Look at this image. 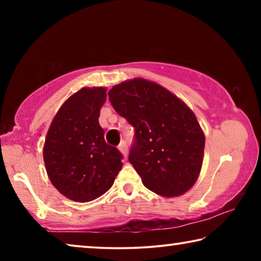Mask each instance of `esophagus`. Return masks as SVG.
<instances>
[{
  "mask_svg": "<svg viewBox=\"0 0 261 261\" xmlns=\"http://www.w3.org/2000/svg\"><path fill=\"white\" fill-rule=\"evenodd\" d=\"M118 149H120L121 153L123 154V156L126 158L127 156V145H126V141H121V144L118 145Z\"/></svg>",
  "mask_w": 261,
  "mask_h": 261,
  "instance_id": "esophagus-1",
  "label": "esophagus"
}]
</instances>
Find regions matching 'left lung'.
I'll list each match as a JSON object with an SVG mask.
<instances>
[{"mask_svg": "<svg viewBox=\"0 0 261 261\" xmlns=\"http://www.w3.org/2000/svg\"><path fill=\"white\" fill-rule=\"evenodd\" d=\"M114 109L135 127L129 161L148 190L182 196L199 177L205 135L185 102L159 84L134 78L108 92Z\"/></svg>", "mask_w": 261, "mask_h": 261, "instance_id": "obj_1", "label": "left lung"}]
</instances>
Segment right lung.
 <instances>
[{"label":"right lung","instance_id":"1","mask_svg":"<svg viewBox=\"0 0 261 261\" xmlns=\"http://www.w3.org/2000/svg\"><path fill=\"white\" fill-rule=\"evenodd\" d=\"M106 87H83L61 106L48 129L43 161L51 184L70 200L102 196L123 166L122 154L105 140L99 124Z\"/></svg>","mask_w":261,"mask_h":261}]
</instances>
